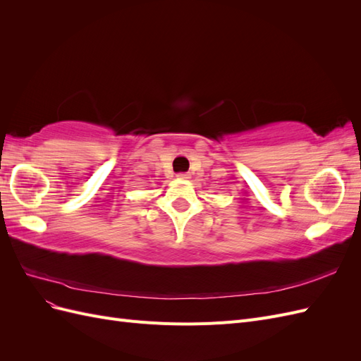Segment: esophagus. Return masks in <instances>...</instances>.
Segmentation results:
<instances>
[{
  "label": "esophagus",
  "instance_id": "obj_1",
  "mask_svg": "<svg viewBox=\"0 0 361 361\" xmlns=\"http://www.w3.org/2000/svg\"><path fill=\"white\" fill-rule=\"evenodd\" d=\"M178 178L182 179V180H187V179H190V174L188 173H179Z\"/></svg>",
  "mask_w": 361,
  "mask_h": 361
}]
</instances>
